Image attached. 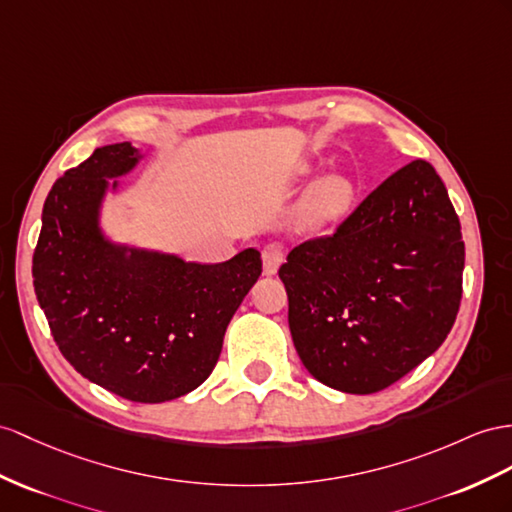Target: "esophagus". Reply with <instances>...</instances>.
I'll list each match as a JSON object with an SVG mask.
<instances>
[{"instance_id":"esophagus-1","label":"esophagus","mask_w":512,"mask_h":512,"mask_svg":"<svg viewBox=\"0 0 512 512\" xmlns=\"http://www.w3.org/2000/svg\"><path fill=\"white\" fill-rule=\"evenodd\" d=\"M261 259H264V270L266 274H277L279 266L285 259V248L281 244H266L264 251H261Z\"/></svg>"}]
</instances>
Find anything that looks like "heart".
<instances>
[{"label": "heart", "mask_w": 512, "mask_h": 512, "mask_svg": "<svg viewBox=\"0 0 512 512\" xmlns=\"http://www.w3.org/2000/svg\"><path fill=\"white\" fill-rule=\"evenodd\" d=\"M355 194V183L344 175H331L313 183L296 209V222L309 231L337 225L350 214Z\"/></svg>", "instance_id": "b5f03b06"}]
</instances>
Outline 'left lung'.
I'll return each instance as SVG.
<instances>
[{
  "label": "left lung",
  "mask_w": 512,
  "mask_h": 512,
  "mask_svg": "<svg viewBox=\"0 0 512 512\" xmlns=\"http://www.w3.org/2000/svg\"><path fill=\"white\" fill-rule=\"evenodd\" d=\"M463 268L461 222L437 170L402 166L333 235L292 248L281 266L300 361L337 391L393 385L448 337Z\"/></svg>",
  "instance_id": "8db88e82"
}]
</instances>
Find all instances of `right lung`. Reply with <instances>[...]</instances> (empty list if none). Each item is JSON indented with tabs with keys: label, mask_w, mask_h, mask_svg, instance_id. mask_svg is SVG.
Wrapping results in <instances>:
<instances>
[{
	"label": "right lung",
	"mask_w": 512,
	"mask_h": 512,
	"mask_svg": "<svg viewBox=\"0 0 512 512\" xmlns=\"http://www.w3.org/2000/svg\"><path fill=\"white\" fill-rule=\"evenodd\" d=\"M140 160L129 142L106 144L54 183L32 274L64 359L116 396L157 404L212 374L233 313L259 279L261 255L246 248L222 264H194L106 238L99 218L108 179Z\"/></svg>",
	"instance_id": "right-lung-1"
}]
</instances>
